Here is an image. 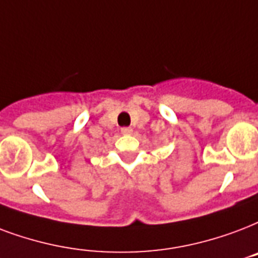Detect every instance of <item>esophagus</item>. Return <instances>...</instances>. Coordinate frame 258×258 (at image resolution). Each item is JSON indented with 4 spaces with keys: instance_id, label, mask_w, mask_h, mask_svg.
<instances>
[{
    "instance_id": "34e87169",
    "label": "esophagus",
    "mask_w": 258,
    "mask_h": 258,
    "mask_svg": "<svg viewBox=\"0 0 258 258\" xmlns=\"http://www.w3.org/2000/svg\"><path fill=\"white\" fill-rule=\"evenodd\" d=\"M121 134H123V135H131V134H133V128H131V127H123V128H121Z\"/></svg>"
}]
</instances>
